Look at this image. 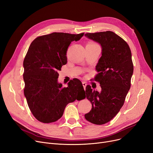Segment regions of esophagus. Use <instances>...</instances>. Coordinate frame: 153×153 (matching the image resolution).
Segmentation results:
<instances>
[{
	"instance_id": "34e87169",
	"label": "esophagus",
	"mask_w": 153,
	"mask_h": 153,
	"mask_svg": "<svg viewBox=\"0 0 153 153\" xmlns=\"http://www.w3.org/2000/svg\"><path fill=\"white\" fill-rule=\"evenodd\" d=\"M82 85H83L84 88L85 89V87H86V85H87V83H86V82H82Z\"/></svg>"
}]
</instances>
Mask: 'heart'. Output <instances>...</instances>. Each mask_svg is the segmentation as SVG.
<instances>
[{
    "mask_svg": "<svg viewBox=\"0 0 153 153\" xmlns=\"http://www.w3.org/2000/svg\"><path fill=\"white\" fill-rule=\"evenodd\" d=\"M90 43H93V42H90Z\"/></svg>",
    "mask_w": 153,
    "mask_h": 153,
    "instance_id": "1",
    "label": "heart"
}]
</instances>
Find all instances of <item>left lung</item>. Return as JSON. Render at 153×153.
<instances>
[{
  "mask_svg": "<svg viewBox=\"0 0 153 153\" xmlns=\"http://www.w3.org/2000/svg\"><path fill=\"white\" fill-rule=\"evenodd\" d=\"M85 36L101 44L102 56L94 77L101 91L86 86V97L92 109L84 116L89 122L101 125L113 119L124 103L134 70L131 51L127 42L112 31L86 33Z\"/></svg>",
  "mask_w": 153,
  "mask_h": 153,
  "instance_id": "left-lung-1",
  "label": "left lung"
}]
</instances>
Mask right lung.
<instances>
[{"mask_svg":"<svg viewBox=\"0 0 153 153\" xmlns=\"http://www.w3.org/2000/svg\"><path fill=\"white\" fill-rule=\"evenodd\" d=\"M84 34L53 32L37 37L30 45L23 62L24 92L31 112L39 121H57L66 105L85 92L82 82L76 78L69 82L67 88L57 82V71L67 63L68 47Z\"/></svg>","mask_w":153,"mask_h":153,"instance_id":"right-lung-1","label":"right lung"}]
</instances>
